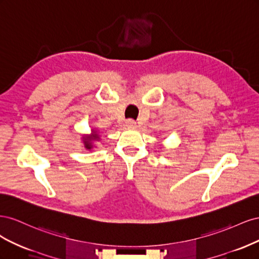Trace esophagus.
Returning <instances> with one entry per match:
<instances>
[{
  "mask_svg": "<svg viewBox=\"0 0 259 259\" xmlns=\"http://www.w3.org/2000/svg\"><path fill=\"white\" fill-rule=\"evenodd\" d=\"M126 126L127 127H132V128H134V127H136V122L134 121V120H127L126 121Z\"/></svg>",
  "mask_w": 259,
  "mask_h": 259,
  "instance_id": "esophagus-1",
  "label": "esophagus"
}]
</instances>
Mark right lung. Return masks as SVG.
Returning a JSON list of instances; mask_svg holds the SVG:
<instances>
[{"label":"right lung","instance_id":"1","mask_svg":"<svg viewBox=\"0 0 259 259\" xmlns=\"http://www.w3.org/2000/svg\"><path fill=\"white\" fill-rule=\"evenodd\" d=\"M94 140H99V136L97 134V131L95 130H92V135H88V136H84L83 137V144L84 147L86 149H91L93 148V142Z\"/></svg>","mask_w":259,"mask_h":259}]
</instances>
